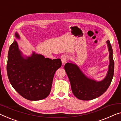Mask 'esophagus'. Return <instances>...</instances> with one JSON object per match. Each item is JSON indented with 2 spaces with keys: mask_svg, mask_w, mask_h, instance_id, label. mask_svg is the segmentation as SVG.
Wrapping results in <instances>:
<instances>
[{
  "mask_svg": "<svg viewBox=\"0 0 121 121\" xmlns=\"http://www.w3.org/2000/svg\"><path fill=\"white\" fill-rule=\"evenodd\" d=\"M68 58H69V57L67 55H63L62 56H61L60 58H61V60H62L63 64H65V63L67 62V60H68Z\"/></svg>",
  "mask_w": 121,
  "mask_h": 121,
  "instance_id": "34e87169",
  "label": "esophagus"
}]
</instances>
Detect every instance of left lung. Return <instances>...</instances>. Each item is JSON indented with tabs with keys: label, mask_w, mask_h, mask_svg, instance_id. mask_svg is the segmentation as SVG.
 <instances>
[{
	"label": "left lung",
	"mask_w": 121,
	"mask_h": 121,
	"mask_svg": "<svg viewBox=\"0 0 121 121\" xmlns=\"http://www.w3.org/2000/svg\"><path fill=\"white\" fill-rule=\"evenodd\" d=\"M107 43L109 52V70L104 79L97 82L87 77L77 65L71 63L65 64L64 69L71 84L74 95L81 100L89 101L96 98L104 94L112 81L114 72V61L112 57V49L109 40Z\"/></svg>",
	"instance_id": "1"
}]
</instances>
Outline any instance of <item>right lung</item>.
<instances>
[{
	"instance_id": "1",
	"label": "right lung",
	"mask_w": 121,
	"mask_h": 121,
	"mask_svg": "<svg viewBox=\"0 0 121 121\" xmlns=\"http://www.w3.org/2000/svg\"><path fill=\"white\" fill-rule=\"evenodd\" d=\"M15 36L20 39L18 33ZM61 66L60 59L52 60L35 52L24 58L15 39L9 48V79L16 91L30 101H39L49 96L55 72Z\"/></svg>"
}]
</instances>
